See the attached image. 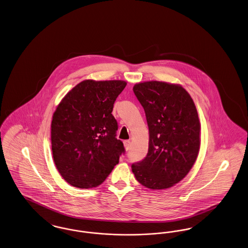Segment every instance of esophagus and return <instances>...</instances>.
<instances>
[{
  "label": "esophagus",
  "mask_w": 248,
  "mask_h": 248,
  "mask_svg": "<svg viewBox=\"0 0 248 248\" xmlns=\"http://www.w3.org/2000/svg\"><path fill=\"white\" fill-rule=\"evenodd\" d=\"M130 145H131V142H130V140H125V141H124V149H125L126 151H128V150H129Z\"/></svg>",
  "instance_id": "34e87169"
}]
</instances>
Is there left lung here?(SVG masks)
<instances>
[{"instance_id":"1","label":"left lung","mask_w":248,"mask_h":248,"mask_svg":"<svg viewBox=\"0 0 248 248\" xmlns=\"http://www.w3.org/2000/svg\"><path fill=\"white\" fill-rule=\"evenodd\" d=\"M133 91L145 110L150 140L147 156L133 164L132 171L146 188L168 189L187 176L199 154L196 107L179 84L143 82Z\"/></svg>"}]
</instances>
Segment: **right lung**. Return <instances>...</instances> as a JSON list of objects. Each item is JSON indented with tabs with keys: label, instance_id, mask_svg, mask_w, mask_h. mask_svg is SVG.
Here are the masks:
<instances>
[{
	"label": "right lung",
	"instance_id": "right-lung-1",
	"mask_svg": "<svg viewBox=\"0 0 248 248\" xmlns=\"http://www.w3.org/2000/svg\"><path fill=\"white\" fill-rule=\"evenodd\" d=\"M121 80H84L60 101L53 114L51 143L55 165L71 186L100 185L124 153L116 139L113 104L124 89Z\"/></svg>",
	"mask_w": 248,
	"mask_h": 248
}]
</instances>
